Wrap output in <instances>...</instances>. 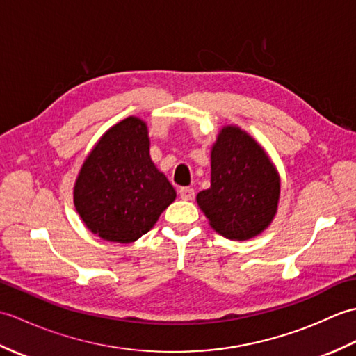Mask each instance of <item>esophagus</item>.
<instances>
[{
    "mask_svg": "<svg viewBox=\"0 0 356 356\" xmlns=\"http://www.w3.org/2000/svg\"><path fill=\"white\" fill-rule=\"evenodd\" d=\"M194 190L191 186H184V188H180L179 190V195H180V199H184V200H193L194 199Z\"/></svg>",
    "mask_w": 356,
    "mask_h": 356,
    "instance_id": "esophagus-1",
    "label": "esophagus"
}]
</instances>
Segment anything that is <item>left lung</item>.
<instances>
[{"instance_id":"1","label":"left lung","mask_w":356,"mask_h":356,"mask_svg":"<svg viewBox=\"0 0 356 356\" xmlns=\"http://www.w3.org/2000/svg\"><path fill=\"white\" fill-rule=\"evenodd\" d=\"M280 199V176L259 143L238 127H223L211 149V186L197 194L209 225L231 240L268 228Z\"/></svg>"}]
</instances>
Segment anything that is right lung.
<instances>
[{"label": "right lung", "instance_id": "right-lung-1", "mask_svg": "<svg viewBox=\"0 0 356 356\" xmlns=\"http://www.w3.org/2000/svg\"><path fill=\"white\" fill-rule=\"evenodd\" d=\"M176 190L149 157L148 128L130 116L96 143L78 174L74 208L96 236L131 243L153 228Z\"/></svg>", "mask_w": 356, "mask_h": 356}]
</instances>
